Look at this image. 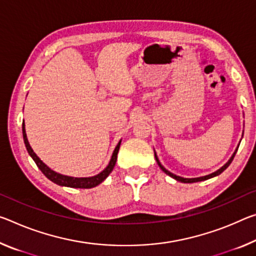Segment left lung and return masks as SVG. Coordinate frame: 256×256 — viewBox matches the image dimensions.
Segmentation results:
<instances>
[{
	"label": "left lung",
	"instance_id": "left-lung-1",
	"mask_svg": "<svg viewBox=\"0 0 256 256\" xmlns=\"http://www.w3.org/2000/svg\"><path fill=\"white\" fill-rule=\"evenodd\" d=\"M239 147V146H238ZM237 150H238V148L234 150V152L232 154V156L230 157V160L226 162V163L222 166L221 168H218V171H216V172H213V173H210V174H208V176H200V178H192V179H188V178H182V176H176V174H173V173H171L170 171H168V170H166L163 165L160 164V160H158V157H157V155H156V152H155V158H156V162H157V164H158V166H160V168H162V171L163 172H165L166 174H168V176H170L171 178H173V179H176V181H180V182H184V184H192V182H200V181H204V180H208V179H210V178H214V176H218V174H221L223 171H224V170L228 168V166L231 164V162H232V160H234V155H236V152H237Z\"/></svg>",
	"mask_w": 256,
	"mask_h": 256
}]
</instances>
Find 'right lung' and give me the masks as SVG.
I'll list each match as a JSON object with an SVG mask.
<instances>
[{"label": "right lung", "mask_w": 256, "mask_h": 256, "mask_svg": "<svg viewBox=\"0 0 256 256\" xmlns=\"http://www.w3.org/2000/svg\"><path fill=\"white\" fill-rule=\"evenodd\" d=\"M22 136H24V142H25L28 154H30V156L33 158V160L35 162L36 165H38V168L40 170V171H42V173L48 178V180L54 182V184H56L58 186H70V188H82V189L93 188V186H96L98 184H100L101 182L106 180V178L109 176V174H110V172L114 168V166H115V164H116L117 154H118L120 146L122 142V140H120V142L117 144L115 150L112 152L110 162H109L107 168H104V171H101L99 174H96V176H93L75 178V176H64V174L54 171V170H51L48 165L44 164L43 162L40 160V157L34 152V150L32 149L30 142H28V139L26 136V130H25V123H22Z\"/></svg>", "instance_id": "obj_1"}]
</instances>
